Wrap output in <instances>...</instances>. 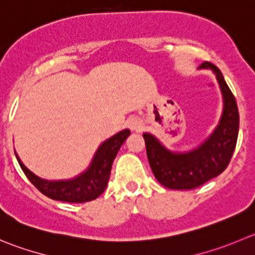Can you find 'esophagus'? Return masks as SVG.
Here are the masks:
<instances>
[{
  "mask_svg": "<svg viewBox=\"0 0 255 255\" xmlns=\"http://www.w3.org/2000/svg\"><path fill=\"white\" fill-rule=\"evenodd\" d=\"M130 128H131L132 130H137L140 128V124H137L136 121H131V123H130Z\"/></svg>",
  "mask_w": 255,
  "mask_h": 255,
  "instance_id": "esophagus-1",
  "label": "esophagus"
}]
</instances>
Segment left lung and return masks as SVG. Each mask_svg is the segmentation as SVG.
<instances>
[{
    "label": "left lung",
    "instance_id": "1",
    "mask_svg": "<svg viewBox=\"0 0 255 255\" xmlns=\"http://www.w3.org/2000/svg\"><path fill=\"white\" fill-rule=\"evenodd\" d=\"M199 67L214 71L224 99L222 119L212 136L194 151L174 154L162 146L152 135L144 134L150 168L157 181L169 189L190 190L222 174L229 165L238 139V106L222 72L208 61L203 62Z\"/></svg>",
    "mask_w": 255,
    "mask_h": 255
}]
</instances>
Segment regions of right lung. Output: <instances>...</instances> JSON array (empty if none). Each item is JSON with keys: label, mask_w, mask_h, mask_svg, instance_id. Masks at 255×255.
<instances>
[{"label": "right lung", "mask_w": 255, "mask_h": 255, "mask_svg": "<svg viewBox=\"0 0 255 255\" xmlns=\"http://www.w3.org/2000/svg\"><path fill=\"white\" fill-rule=\"evenodd\" d=\"M130 135V130H123L119 134L114 135L109 140H106L96 152L91 166L89 170L85 171L80 176L72 180L65 181H47L40 179L35 174L31 173L22 162L20 157L17 156V161L20 164L21 169L27 176L28 180L48 198L53 200L67 203H85L94 200L99 195L104 193L110 178L111 166L114 159L118 154L119 149L124 144L128 136Z\"/></svg>", "instance_id": "1"}]
</instances>
